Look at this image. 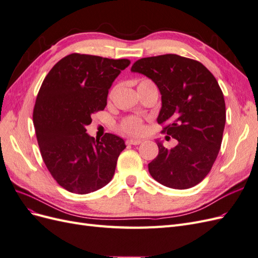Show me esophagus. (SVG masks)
Returning <instances> with one entry per match:
<instances>
[{
	"label": "esophagus",
	"instance_id": "esophagus-1",
	"mask_svg": "<svg viewBox=\"0 0 258 258\" xmlns=\"http://www.w3.org/2000/svg\"><path fill=\"white\" fill-rule=\"evenodd\" d=\"M127 144H130V145H139L142 143V140H139V139H129L126 141Z\"/></svg>",
	"mask_w": 258,
	"mask_h": 258
}]
</instances>
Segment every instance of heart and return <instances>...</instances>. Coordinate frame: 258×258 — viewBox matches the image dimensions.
Returning a JSON list of instances; mask_svg holds the SVG:
<instances>
[{"instance_id":"b5f03b06","label":"heart","mask_w":258,"mask_h":258,"mask_svg":"<svg viewBox=\"0 0 258 258\" xmlns=\"http://www.w3.org/2000/svg\"><path fill=\"white\" fill-rule=\"evenodd\" d=\"M154 84L150 80H141L138 84V88H141L146 85ZM117 130L123 135L128 136H140L143 134L144 124L143 120L136 116H129L123 118L118 124H117Z\"/></svg>"}]
</instances>
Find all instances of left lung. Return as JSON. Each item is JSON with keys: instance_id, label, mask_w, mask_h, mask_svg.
<instances>
[{"instance_id": "8db88e82", "label": "left lung", "mask_w": 258, "mask_h": 258, "mask_svg": "<svg viewBox=\"0 0 258 258\" xmlns=\"http://www.w3.org/2000/svg\"><path fill=\"white\" fill-rule=\"evenodd\" d=\"M132 72L151 79L160 91L158 123L177 141L166 148L157 140L158 156L148 163L151 175L170 188L187 189L199 184L220 152L226 122L222 89L199 61L167 53L136 61Z\"/></svg>"}]
</instances>
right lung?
<instances>
[{
	"mask_svg": "<svg viewBox=\"0 0 258 258\" xmlns=\"http://www.w3.org/2000/svg\"><path fill=\"white\" fill-rule=\"evenodd\" d=\"M128 59L71 53L50 70L37 93L33 123L42 158L57 183L74 194H89L112 179L124 141L86 134L91 115L104 110L108 89Z\"/></svg>",
	"mask_w": 258,
	"mask_h": 258,
	"instance_id": "obj_1",
	"label": "right lung"
}]
</instances>
